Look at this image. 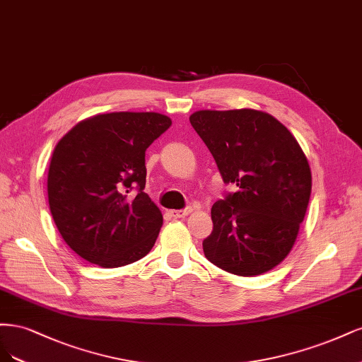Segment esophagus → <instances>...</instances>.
Instances as JSON below:
<instances>
[{
	"label": "esophagus",
	"instance_id": "1",
	"mask_svg": "<svg viewBox=\"0 0 362 362\" xmlns=\"http://www.w3.org/2000/svg\"><path fill=\"white\" fill-rule=\"evenodd\" d=\"M192 212V209L191 207H186V209H180V211H170V215L173 216V218H185V216H188L189 214Z\"/></svg>",
	"mask_w": 362,
	"mask_h": 362
}]
</instances>
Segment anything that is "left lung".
Returning <instances> with one entry per match:
<instances>
[{
    "label": "left lung",
    "instance_id": "1",
    "mask_svg": "<svg viewBox=\"0 0 362 362\" xmlns=\"http://www.w3.org/2000/svg\"><path fill=\"white\" fill-rule=\"evenodd\" d=\"M189 122L224 183L236 186L212 206L206 259L239 276L274 269L295 245L308 207L311 170L304 150L283 123L257 110H202Z\"/></svg>",
    "mask_w": 362,
    "mask_h": 362
}]
</instances>
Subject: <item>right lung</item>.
I'll list each match as a JSON object with an SVG mask.
<instances>
[{
  "label": "right lung",
  "mask_w": 362,
  "mask_h": 362,
  "mask_svg": "<svg viewBox=\"0 0 362 362\" xmlns=\"http://www.w3.org/2000/svg\"><path fill=\"white\" fill-rule=\"evenodd\" d=\"M170 126L171 119L159 112L98 114L57 143L48 171L49 209L62 238L79 257L120 267L153 248L162 214L144 192V158Z\"/></svg>",
  "instance_id": "right-lung-1"
}]
</instances>
